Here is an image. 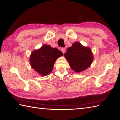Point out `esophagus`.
I'll return each instance as SVG.
<instances>
[{"instance_id": "obj_1", "label": "esophagus", "mask_w": 120, "mask_h": 120, "mask_svg": "<svg viewBox=\"0 0 120 120\" xmlns=\"http://www.w3.org/2000/svg\"><path fill=\"white\" fill-rule=\"evenodd\" d=\"M61 52H62V53H63V54H64V53L65 52V51H66L65 48H62L61 49Z\"/></svg>"}]
</instances>
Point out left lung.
Segmentation results:
<instances>
[{
  "instance_id": "8db88e82",
  "label": "left lung",
  "mask_w": 120,
  "mask_h": 120,
  "mask_svg": "<svg viewBox=\"0 0 120 120\" xmlns=\"http://www.w3.org/2000/svg\"><path fill=\"white\" fill-rule=\"evenodd\" d=\"M72 69L80 73L88 68L93 62V55L91 49L76 42L68 47L64 54Z\"/></svg>"
}]
</instances>
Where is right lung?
<instances>
[{
    "instance_id": "add662e5",
    "label": "right lung",
    "mask_w": 120,
    "mask_h": 120,
    "mask_svg": "<svg viewBox=\"0 0 120 120\" xmlns=\"http://www.w3.org/2000/svg\"><path fill=\"white\" fill-rule=\"evenodd\" d=\"M62 56L63 53L57 48L43 45L32 52L29 59L30 65L40 75L46 76L52 71L56 61Z\"/></svg>"
}]
</instances>
